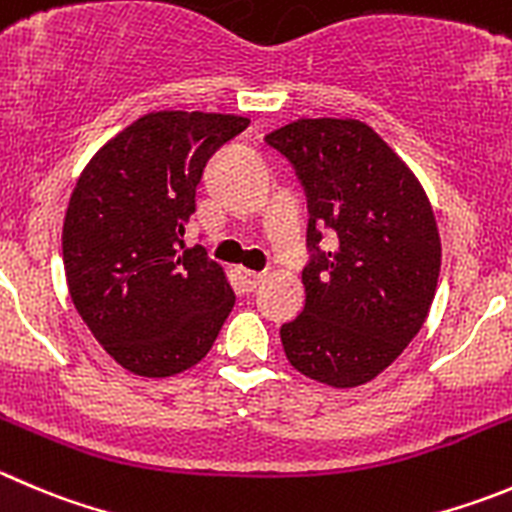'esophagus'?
Returning <instances> with one entry per match:
<instances>
[{"label":"esophagus","instance_id":"34e87169","mask_svg":"<svg viewBox=\"0 0 512 512\" xmlns=\"http://www.w3.org/2000/svg\"><path fill=\"white\" fill-rule=\"evenodd\" d=\"M237 275H240L242 285H245L247 293L260 288V283L265 280V272H255V270H247V267H237Z\"/></svg>","mask_w":512,"mask_h":512}]
</instances>
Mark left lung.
I'll return each instance as SVG.
<instances>
[{
	"label": "left lung",
	"instance_id": "8db88e82",
	"mask_svg": "<svg viewBox=\"0 0 512 512\" xmlns=\"http://www.w3.org/2000/svg\"><path fill=\"white\" fill-rule=\"evenodd\" d=\"M265 141L293 164L308 197L305 308L280 328L308 379L353 389L376 379L427 321L442 265L437 219L394 148L356 118H300ZM333 228V253L317 247Z\"/></svg>",
	"mask_w": 512,
	"mask_h": 512
}]
</instances>
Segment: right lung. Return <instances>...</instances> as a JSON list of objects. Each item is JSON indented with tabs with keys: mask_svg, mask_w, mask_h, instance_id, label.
Listing matches in <instances>:
<instances>
[{
	"mask_svg": "<svg viewBox=\"0 0 512 512\" xmlns=\"http://www.w3.org/2000/svg\"><path fill=\"white\" fill-rule=\"evenodd\" d=\"M242 116L154 111L100 148L62 224L70 298L116 364L166 379L199 364L232 313L222 265L184 245L209 156Z\"/></svg>",
	"mask_w": 512,
	"mask_h": 512,
	"instance_id": "1",
	"label": "right lung"
}]
</instances>
